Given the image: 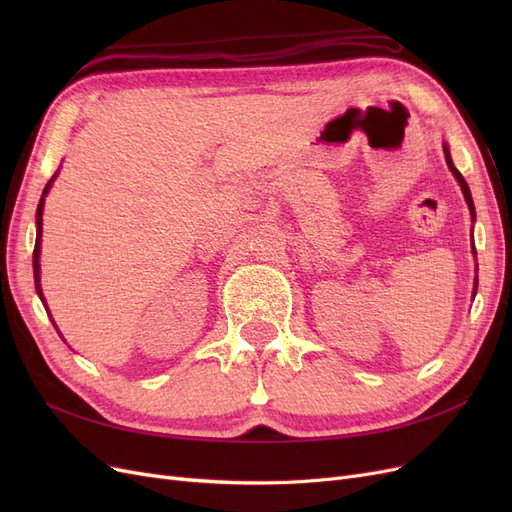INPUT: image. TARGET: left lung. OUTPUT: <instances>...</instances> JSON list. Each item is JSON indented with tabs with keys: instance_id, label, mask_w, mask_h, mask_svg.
Masks as SVG:
<instances>
[{
	"instance_id": "1",
	"label": "left lung",
	"mask_w": 512,
	"mask_h": 512,
	"mask_svg": "<svg viewBox=\"0 0 512 512\" xmlns=\"http://www.w3.org/2000/svg\"><path fill=\"white\" fill-rule=\"evenodd\" d=\"M444 158H446L448 168H451V173L455 175V179H457V181H459V185H461V192H463V196H466V203H468V207H470V215H472V220H474V218H476V211H474V200H472L470 188H468L466 179H463L459 170L455 168V164H453V160H451V151H448V145H444ZM472 250H474V247H472ZM474 254H476V252H474ZM474 294H476V284H474Z\"/></svg>"
}]
</instances>
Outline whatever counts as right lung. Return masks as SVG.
<instances>
[{
    "instance_id": "right-lung-1",
    "label": "right lung",
    "mask_w": 512,
    "mask_h": 512,
    "mask_svg": "<svg viewBox=\"0 0 512 512\" xmlns=\"http://www.w3.org/2000/svg\"><path fill=\"white\" fill-rule=\"evenodd\" d=\"M55 177H57V173L53 175V179L46 183V188H44V192H42V198H40V203H38V211H36V247H34V282H36V292H38V297L42 299V303H44V297H42V288H40V237H42V211H44V196L49 194V190H51V185H53V181H55ZM57 329V327H55Z\"/></svg>"
}]
</instances>
